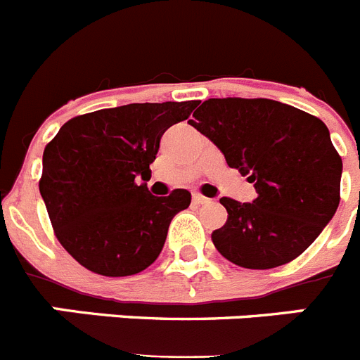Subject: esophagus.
Returning <instances> with one entry per match:
<instances>
[{
  "instance_id": "esophagus-1",
  "label": "esophagus",
  "mask_w": 360,
  "mask_h": 360,
  "mask_svg": "<svg viewBox=\"0 0 360 360\" xmlns=\"http://www.w3.org/2000/svg\"><path fill=\"white\" fill-rule=\"evenodd\" d=\"M193 202H195L196 205H202V203H207L209 198H205V196L200 195V193H195V195H193Z\"/></svg>"
}]
</instances>
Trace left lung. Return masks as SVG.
<instances>
[{
	"label": "left lung",
	"mask_w": 360,
	"mask_h": 360,
	"mask_svg": "<svg viewBox=\"0 0 360 360\" xmlns=\"http://www.w3.org/2000/svg\"><path fill=\"white\" fill-rule=\"evenodd\" d=\"M193 117L191 126L211 139L257 193L252 203L219 198L229 216L211 234L218 252L252 270L301 256L341 200L342 160L326 124L270 98H209Z\"/></svg>",
	"instance_id": "obj_1"
}]
</instances>
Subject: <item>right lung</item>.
Segmentation results:
<instances>
[{"label": "right lung", "mask_w": 360, "mask_h": 360, "mask_svg": "<svg viewBox=\"0 0 360 360\" xmlns=\"http://www.w3.org/2000/svg\"><path fill=\"white\" fill-rule=\"evenodd\" d=\"M198 101L144 103L91 111L63 124L43 153L39 193L66 252L98 276L124 278L160 254L176 212L191 193L153 196L149 164L160 139L186 120Z\"/></svg>", "instance_id": "obj_1"}]
</instances>
